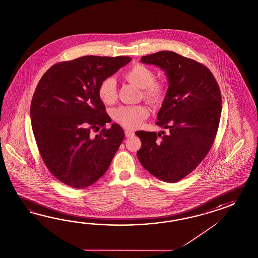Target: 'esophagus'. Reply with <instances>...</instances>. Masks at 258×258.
<instances>
[{
    "mask_svg": "<svg viewBox=\"0 0 258 258\" xmlns=\"http://www.w3.org/2000/svg\"><path fill=\"white\" fill-rule=\"evenodd\" d=\"M125 135H126V138H130V137H132L134 135V132L126 130V131H125Z\"/></svg>",
    "mask_w": 258,
    "mask_h": 258,
    "instance_id": "esophagus-1",
    "label": "esophagus"
}]
</instances>
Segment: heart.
Wrapping results in <instances>:
<instances>
[{
  "mask_svg": "<svg viewBox=\"0 0 258 258\" xmlns=\"http://www.w3.org/2000/svg\"><path fill=\"white\" fill-rule=\"evenodd\" d=\"M125 79L143 89V97L152 104H159L166 96L163 83L157 82L153 70L144 64H135L125 74ZM98 95L105 104L114 102L117 97L116 82L113 77H106L98 87ZM149 115V110L144 105L120 106L113 112V119L126 128H135Z\"/></svg>",
  "mask_w": 258,
  "mask_h": 258,
  "instance_id": "obj_1",
  "label": "heart"
}]
</instances>
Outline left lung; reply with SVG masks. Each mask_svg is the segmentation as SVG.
<instances>
[{"mask_svg":"<svg viewBox=\"0 0 258 258\" xmlns=\"http://www.w3.org/2000/svg\"><path fill=\"white\" fill-rule=\"evenodd\" d=\"M141 61L163 70L169 88L157 113L160 132L139 131V161L152 175L175 182L201 164L213 146L220 122L222 97L214 76L203 64L175 52L159 51Z\"/></svg>","mask_w":258,"mask_h":258,"instance_id":"8db88e82","label":"left lung"}]
</instances>
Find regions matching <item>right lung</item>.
Returning a JSON list of instances; mask_svg holds the SVG:
<instances>
[{
    "label": "right lung",
    "instance_id": "right-lung-1",
    "mask_svg": "<svg viewBox=\"0 0 258 258\" xmlns=\"http://www.w3.org/2000/svg\"><path fill=\"white\" fill-rule=\"evenodd\" d=\"M132 60L130 57L84 56L53 65L38 83L31 104L32 132L42 159L58 181L86 188L103 175L123 142L111 122L98 87ZM103 127L91 139L92 130Z\"/></svg>",
    "mask_w": 258,
    "mask_h": 258
}]
</instances>
